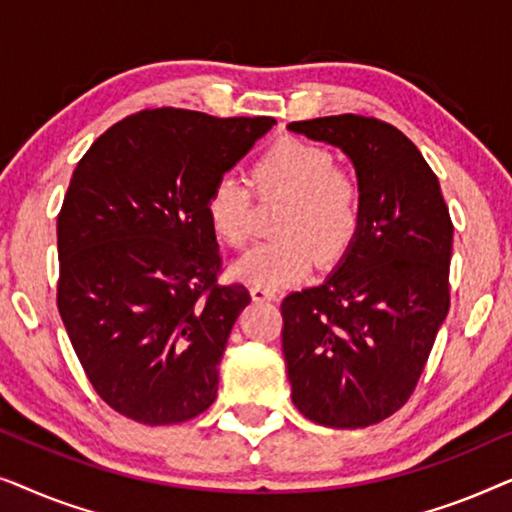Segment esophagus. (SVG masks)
Listing matches in <instances>:
<instances>
[{
    "label": "esophagus",
    "instance_id": "esophagus-1",
    "mask_svg": "<svg viewBox=\"0 0 512 512\" xmlns=\"http://www.w3.org/2000/svg\"><path fill=\"white\" fill-rule=\"evenodd\" d=\"M251 298H254L256 303H270V300H275V291L263 289V286H251Z\"/></svg>",
    "mask_w": 512,
    "mask_h": 512
}]
</instances>
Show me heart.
Returning a JSON list of instances; mask_svg holds the SVG:
<instances>
[{
  "label": "heart",
  "mask_w": 512,
  "mask_h": 512,
  "mask_svg": "<svg viewBox=\"0 0 512 512\" xmlns=\"http://www.w3.org/2000/svg\"><path fill=\"white\" fill-rule=\"evenodd\" d=\"M254 186L263 195L286 198L277 221L279 240L258 244L233 263L240 282L284 289L310 272L314 258L333 263L352 244L361 219V191L352 174L333 170L324 146L284 137L254 167ZM205 216L212 233L230 247L249 240V188L221 174L209 188Z\"/></svg>",
  "instance_id": "heart-1"
}]
</instances>
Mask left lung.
Wrapping results in <instances>:
<instances>
[{
  "mask_svg": "<svg viewBox=\"0 0 512 512\" xmlns=\"http://www.w3.org/2000/svg\"><path fill=\"white\" fill-rule=\"evenodd\" d=\"M286 130L345 153L361 191L359 228L331 275L282 303L291 398L321 426L363 429L408 401L450 310V212L394 125L342 114Z\"/></svg>",
  "mask_w": 512,
  "mask_h": 512,
  "instance_id": "8db88e82",
  "label": "left lung"
}]
</instances>
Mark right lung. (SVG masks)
Here are the masks:
<instances>
[{"instance_id":"right-lung-1","label":"right lung","mask_w":512,"mask_h":512,"mask_svg":"<svg viewBox=\"0 0 512 512\" xmlns=\"http://www.w3.org/2000/svg\"><path fill=\"white\" fill-rule=\"evenodd\" d=\"M277 121L151 109L79 160L58 216V310L102 401L139 424H179L219 391L242 284H216L209 188Z\"/></svg>"}]
</instances>
